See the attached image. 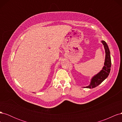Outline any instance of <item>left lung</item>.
Segmentation results:
<instances>
[{"label": "left lung", "mask_w": 122, "mask_h": 122, "mask_svg": "<svg viewBox=\"0 0 122 122\" xmlns=\"http://www.w3.org/2000/svg\"><path fill=\"white\" fill-rule=\"evenodd\" d=\"M101 42L104 45L105 51V59L104 62V66L103 67L101 71L98 73L97 75H95L91 79V83L89 86L84 87L85 88H93L101 84L109 74L111 67V57H110V51L108 45L104 41H102Z\"/></svg>", "instance_id": "obj_1"}]
</instances>
